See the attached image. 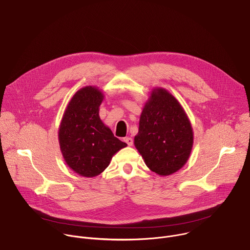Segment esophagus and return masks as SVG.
<instances>
[{"instance_id":"34e87169","label":"esophagus","mask_w":250,"mask_h":250,"mask_svg":"<svg viewBox=\"0 0 250 250\" xmlns=\"http://www.w3.org/2000/svg\"><path fill=\"white\" fill-rule=\"evenodd\" d=\"M124 140H125V142L128 146H131L133 145V139L131 137H129V136L128 137H125Z\"/></svg>"}]
</instances>
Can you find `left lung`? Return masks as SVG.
<instances>
[{
	"label": "left lung",
	"instance_id": "left-lung-1",
	"mask_svg": "<svg viewBox=\"0 0 250 250\" xmlns=\"http://www.w3.org/2000/svg\"><path fill=\"white\" fill-rule=\"evenodd\" d=\"M134 146L147 167L167 176L187 162L193 146V131L178 101L164 89H156L146 104Z\"/></svg>",
	"mask_w": 250,
	"mask_h": 250
}]
</instances>
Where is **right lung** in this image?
Masks as SVG:
<instances>
[{
    "label": "right lung",
    "instance_id": "add662e5",
    "mask_svg": "<svg viewBox=\"0 0 250 250\" xmlns=\"http://www.w3.org/2000/svg\"><path fill=\"white\" fill-rule=\"evenodd\" d=\"M103 94L95 87L79 90L70 101L59 128V145L70 168L94 177L109 166L113 155L126 146L99 117Z\"/></svg>",
    "mask_w": 250,
    "mask_h": 250
}]
</instances>
